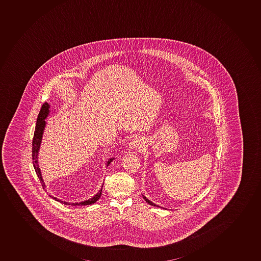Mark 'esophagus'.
<instances>
[{
	"mask_svg": "<svg viewBox=\"0 0 261 261\" xmlns=\"http://www.w3.org/2000/svg\"><path fill=\"white\" fill-rule=\"evenodd\" d=\"M142 141L139 138H135L132 140V142H129V147L132 149L139 150L140 148H142Z\"/></svg>",
	"mask_w": 261,
	"mask_h": 261,
	"instance_id": "esophagus-1",
	"label": "esophagus"
}]
</instances>
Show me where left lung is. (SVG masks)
<instances>
[{
	"instance_id": "left-lung-1",
	"label": "left lung",
	"mask_w": 261,
	"mask_h": 261,
	"mask_svg": "<svg viewBox=\"0 0 261 261\" xmlns=\"http://www.w3.org/2000/svg\"><path fill=\"white\" fill-rule=\"evenodd\" d=\"M143 198H144L145 201H146V202H147V203H149L150 205H152V206H157V205L154 204L153 202H151L150 200L147 199V197H144V196H143Z\"/></svg>"
}]
</instances>
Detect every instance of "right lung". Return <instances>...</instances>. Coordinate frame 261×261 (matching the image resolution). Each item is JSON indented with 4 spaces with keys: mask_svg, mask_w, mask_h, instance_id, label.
Wrapping results in <instances>:
<instances>
[{
    "mask_svg": "<svg viewBox=\"0 0 261 261\" xmlns=\"http://www.w3.org/2000/svg\"><path fill=\"white\" fill-rule=\"evenodd\" d=\"M48 113V103L45 102V103L42 104L41 110H40V113H39L37 121H36V129H35V133H34L33 141H32V157H33L34 160V168H35V170H36V174H37V176H38L39 180H40L41 184H42L43 188H45V184L43 183V180H42V177H41V171H40V169H39L38 165H37V155H38L39 148H40L41 138H42V134H43L44 127L46 125L45 119H46V116H47ZM112 160H109V162H108V165H109V163L111 162ZM101 194V190L100 191L95 197L91 198V199L86 200V201H84V202H75V203H69V202H64V201H62V200L58 199L56 197H53L54 199L57 200V201H59V202H62V203H64V204H72L73 205V206H76V205L92 204V203L96 202V201L100 198Z\"/></svg>",
    "mask_w": 261,
    "mask_h": 261,
    "instance_id": "right-lung-1",
    "label": "right lung"
}]
</instances>
